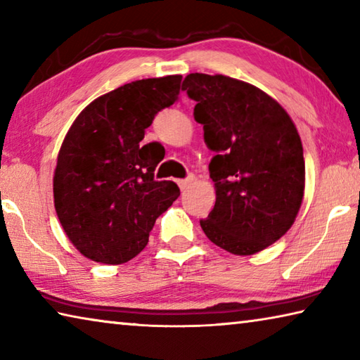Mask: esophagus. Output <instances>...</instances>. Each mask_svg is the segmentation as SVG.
I'll return each mask as SVG.
<instances>
[{
  "instance_id": "1",
  "label": "esophagus",
  "mask_w": 360,
  "mask_h": 360,
  "mask_svg": "<svg viewBox=\"0 0 360 360\" xmlns=\"http://www.w3.org/2000/svg\"><path fill=\"white\" fill-rule=\"evenodd\" d=\"M193 182H195V178L193 176H191V178H187V179H178V186L181 191H187V188L191 187Z\"/></svg>"
}]
</instances>
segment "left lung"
Instances as JSON below:
<instances>
[{"label": "left lung", "mask_w": 360, "mask_h": 360, "mask_svg": "<svg viewBox=\"0 0 360 360\" xmlns=\"http://www.w3.org/2000/svg\"><path fill=\"white\" fill-rule=\"evenodd\" d=\"M193 117L216 152L210 163L216 205L200 221L216 246L236 255L264 251L285 235L304 192L302 139L288 111L264 90L224 75L182 82Z\"/></svg>", "instance_id": "1"}]
</instances>
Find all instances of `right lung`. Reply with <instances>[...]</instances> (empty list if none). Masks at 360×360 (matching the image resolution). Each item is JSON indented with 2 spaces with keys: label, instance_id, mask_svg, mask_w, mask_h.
I'll list each match as a JSON object with an SVG mask.
<instances>
[{
  "label": "right lung",
  "instance_id": "right-lung-1",
  "mask_svg": "<svg viewBox=\"0 0 360 360\" xmlns=\"http://www.w3.org/2000/svg\"><path fill=\"white\" fill-rule=\"evenodd\" d=\"M181 75L141 79L85 106L58 150L53 205L84 257L108 265L143 251L155 219L179 197L173 181H154L163 155L141 144L155 114L178 100Z\"/></svg>",
  "mask_w": 360,
  "mask_h": 360
}]
</instances>
